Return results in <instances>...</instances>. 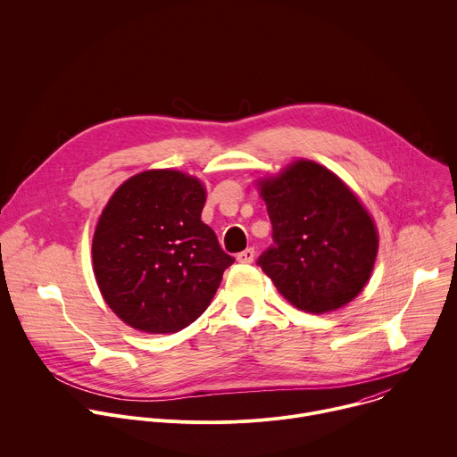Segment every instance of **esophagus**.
<instances>
[{
  "label": "esophagus",
  "instance_id": "obj_1",
  "mask_svg": "<svg viewBox=\"0 0 457 457\" xmlns=\"http://www.w3.org/2000/svg\"><path fill=\"white\" fill-rule=\"evenodd\" d=\"M237 260H238L240 263H253V260H254V247H247L245 251L238 253V254H237Z\"/></svg>",
  "mask_w": 457,
  "mask_h": 457
}]
</instances>
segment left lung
<instances>
[{"mask_svg":"<svg viewBox=\"0 0 457 457\" xmlns=\"http://www.w3.org/2000/svg\"><path fill=\"white\" fill-rule=\"evenodd\" d=\"M272 244L256 263L299 311L325 314L368 283L378 237L350 188L314 162H297L262 183Z\"/></svg>","mask_w":457,"mask_h":457,"instance_id":"1","label":"left lung"}]
</instances>
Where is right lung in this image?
<instances>
[{
    "instance_id": "1",
    "label": "right lung",
    "mask_w": 457,
    "mask_h": 457,
    "mask_svg": "<svg viewBox=\"0 0 457 457\" xmlns=\"http://www.w3.org/2000/svg\"><path fill=\"white\" fill-rule=\"evenodd\" d=\"M203 185L176 170H150L111 197L93 237V267L107 305L129 327L174 334L212 303L235 262L201 220Z\"/></svg>"
}]
</instances>
